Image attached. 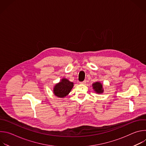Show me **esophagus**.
Listing matches in <instances>:
<instances>
[{
    "label": "esophagus",
    "mask_w": 146,
    "mask_h": 146,
    "mask_svg": "<svg viewBox=\"0 0 146 146\" xmlns=\"http://www.w3.org/2000/svg\"><path fill=\"white\" fill-rule=\"evenodd\" d=\"M86 83V80L82 81V82H80V84H85Z\"/></svg>",
    "instance_id": "34e87169"
}]
</instances>
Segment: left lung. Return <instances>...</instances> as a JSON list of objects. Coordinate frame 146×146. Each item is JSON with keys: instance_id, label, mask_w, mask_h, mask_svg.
<instances>
[{"instance_id": "8db88e82", "label": "left lung", "mask_w": 146, "mask_h": 146, "mask_svg": "<svg viewBox=\"0 0 146 146\" xmlns=\"http://www.w3.org/2000/svg\"><path fill=\"white\" fill-rule=\"evenodd\" d=\"M92 88L94 91L95 92V93L98 94H103L104 92L103 87V84L102 83H101L100 81H96L94 82L92 84Z\"/></svg>"}]
</instances>
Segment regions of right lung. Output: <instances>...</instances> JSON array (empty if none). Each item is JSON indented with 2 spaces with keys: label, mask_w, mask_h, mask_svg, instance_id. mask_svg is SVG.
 <instances>
[{
  "label": "right lung",
  "mask_w": 146,
  "mask_h": 146,
  "mask_svg": "<svg viewBox=\"0 0 146 146\" xmlns=\"http://www.w3.org/2000/svg\"><path fill=\"white\" fill-rule=\"evenodd\" d=\"M74 86V83L66 78H62L53 88V93L58 98H64L70 93Z\"/></svg>",
  "instance_id": "1"
}]
</instances>
